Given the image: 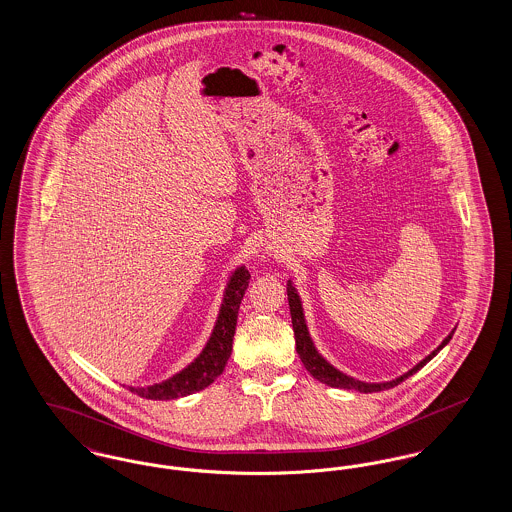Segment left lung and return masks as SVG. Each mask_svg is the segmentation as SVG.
I'll use <instances>...</instances> for the list:
<instances>
[{
    "mask_svg": "<svg viewBox=\"0 0 512 512\" xmlns=\"http://www.w3.org/2000/svg\"><path fill=\"white\" fill-rule=\"evenodd\" d=\"M288 303H290V315H292L293 334H295V349H297V355L301 359V363L305 365V368L311 372L313 378H317L318 382L330 386V388H341V390H355L361 391V393H372V391H384L390 390L399 386L401 382H405L409 376H413L414 372H418L422 366L426 363H430L439 351L449 343V340L453 338L455 330L445 338V340L439 343L438 347L428 355L424 357L418 365H414L409 372L401 374L399 378L390 380V382H380V384H370V382H361V380H355L347 374L340 372L336 366L330 365L315 347V343L311 340V334H309V328H307V322H305V313H303V305H301V299H299V293L295 290V286L292 284V280H288Z\"/></svg>",
    "mask_w": 512,
    "mask_h": 512,
    "instance_id": "obj_1",
    "label": "left lung"
}]
</instances>
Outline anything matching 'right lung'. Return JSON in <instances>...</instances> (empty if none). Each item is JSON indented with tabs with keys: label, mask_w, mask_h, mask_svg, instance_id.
I'll use <instances>...</instances> for the list:
<instances>
[{
	"label": "right lung",
	"mask_w": 512,
	"mask_h": 512,
	"mask_svg": "<svg viewBox=\"0 0 512 512\" xmlns=\"http://www.w3.org/2000/svg\"><path fill=\"white\" fill-rule=\"evenodd\" d=\"M249 270L245 267H238L226 288L220 305L219 317L215 322L213 334L203 347V351L194 359V363L174 374L169 380L161 384H153L147 388H130L136 395L153 399V401H167V399H178L192 395L195 391L205 390L211 386L224 370V366L230 359L232 353V341L236 334V322H238V311L240 303L244 299L245 290L249 286Z\"/></svg>",
	"instance_id": "right-lung-1"
}]
</instances>
